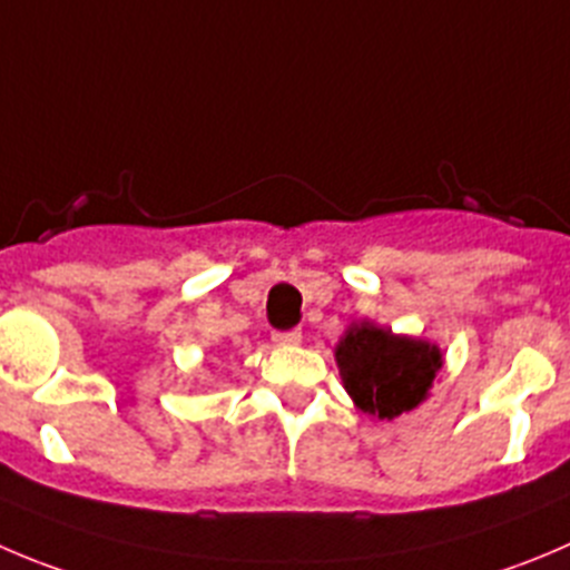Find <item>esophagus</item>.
<instances>
[{"mask_svg": "<svg viewBox=\"0 0 570 570\" xmlns=\"http://www.w3.org/2000/svg\"><path fill=\"white\" fill-rule=\"evenodd\" d=\"M271 338H274V344L279 346H296L302 341V333L299 330H276Z\"/></svg>", "mask_w": 570, "mask_h": 570, "instance_id": "obj_1", "label": "esophagus"}]
</instances>
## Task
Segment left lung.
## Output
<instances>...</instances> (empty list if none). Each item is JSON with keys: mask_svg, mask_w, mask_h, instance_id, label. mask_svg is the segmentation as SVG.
I'll return each instance as SVG.
<instances>
[{"mask_svg": "<svg viewBox=\"0 0 570 570\" xmlns=\"http://www.w3.org/2000/svg\"><path fill=\"white\" fill-rule=\"evenodd\" d=\"M335 363L346 394L363 414L394 420L428 397L442 370V352L431 341L361 322L335 344Z\"/></svg>", "mask_w": 570, "mask_h": 570, "instance_id": "1", "label": "left lung"}]
</instances>
